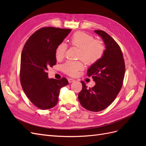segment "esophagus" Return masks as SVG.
Masks as SVG:
<instances>
[{"label":"esophagus","instance_id":"34e87169","mask_svg":"<svg viewBox=\"0 0 146 146\" xmlns=\"http://www.w3.org/2000/svg\"><path fill=\"white\" fill-rule=\"evenodd\" d=\"M68 81L69 83H72V82H74L75 81V80L73 78H68Z\"/></svg>","mask_w":146,"mask_h":146}]
</instances>
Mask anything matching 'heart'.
<instances>
[{
	"mask_svg": "<svg viewBox=\"0 0 146 146\" xmlns=\"http://www.w3.org/2000/svg\"><path fill=\"white\" fill-rule=\"evenodd\" d=\"M70 44L80 49L78 58L87 64L96 63L102 58L105 47L104 44L99 40H94V36L83 32L74 33L69 40ZM68 46L62 42L57 46L55 49V56L58 60L64 58ZM83 64L81 61H68L61 66L63 71L70 76H76L79 71L83 70Z\"/></svg>",
	"mask_w": 146,
	"mask_h": 146,
	"instance_id": "obj_1",
	"label": "heart"
}]
</instances>
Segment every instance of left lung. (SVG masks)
I'll return each instance as SVG.
<instances>
[{"label":"left lung","instance_id":"8db88e82","mask_svg":"<svg viewBox=\"0 0 146 146\" xmlns=\"http://www.w3.org/2000/svg\"><path fill=\"white\" fill-rule=\"evenodd\" d=\"M94 32L103 39L106 49L102 58L88 70L87 75L92 77L96 85L88 89L81 81L82 90L78 98L83 107L98 112L107 108L116 98L122 86L125 66L121 47L114 39L103 30Z\"/></svg>","mask_w":146,"mask_h":146}]
</instances>
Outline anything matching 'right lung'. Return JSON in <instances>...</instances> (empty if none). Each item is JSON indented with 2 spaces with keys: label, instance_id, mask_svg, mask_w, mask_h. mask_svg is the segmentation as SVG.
I'll use <instances>...</instances> for the list:
<instances>
[{
  "label": "right lung",
  "instance_id": "1",
  "mask_svg": "<svg viewBox=\"0 0 146 146\" xmlns=\"http://www.w3.org/2000/svg\"><path fill=\"white\" fill-rule=\"evenodd\" d=\"M71 30L41 28L31 35L24 46L21 58V84L31 102L38 108L47 110L55 107L60 89L68 85L65 77L49 79L47 70L56 64V48Z\"/></svg>",
  "mask_w": 146,
  "mask_h": 146
}]
</instances>
